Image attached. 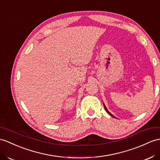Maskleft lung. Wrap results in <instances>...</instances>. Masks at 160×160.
I'll return each instance as SVG.
<instances>
[{
  "label": "left lung",
  "mask_w": 160,
  "mask_h": 160,
  "mask_svg": "<svg viewBox=\"0 0 160 160\" xmlns=\"http://www.w3.org/2000/svg\"><path fill=\"white\" fill-rule=\"evenodd\" d=\"M104 108H105V110H106V111H107V112H108V114H109L110 115H111L112 117H113V118H115V117L114 115H112V114L111 113V112H110L109 111H108V109H107V107H105V105H104Z\"/></svg>",
  "instance_id": "1"
}]
</instances>
